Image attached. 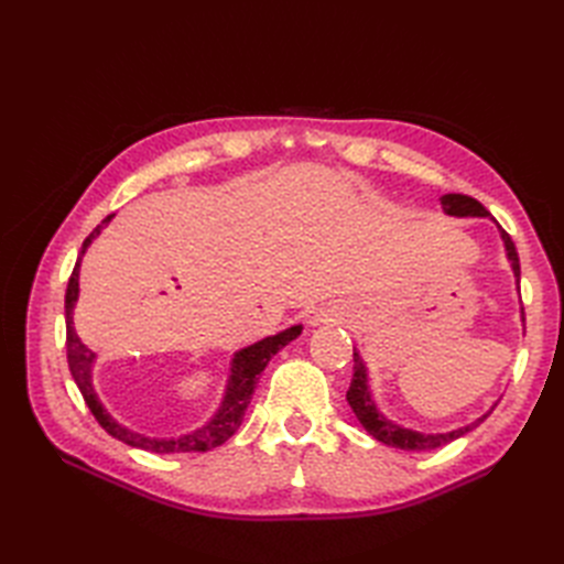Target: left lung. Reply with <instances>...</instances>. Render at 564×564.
I'll return each instance as SVG.
<instances>
[{"instance_id":"left-lung-1","label":"left lung","mask_w":564,"mask_h":564,"mask_svg":"<svg viewBox=\"0 0 564 564\" xmlns=\"http://www.w3.org/2000/svg\"><path fill=\"white\" fill-rule=\"evenodd\" d=\"M440 202H442V209H445V214H449V216H489V212L482 207V204L473 199V197H468V195H456L454 193V195H445ZM501 237H503L510 265H513V272L518 278V284H520V259H518V251H516V242L510 240V235L503 228H501ZM522 315H524V308H522ZM352 360H355L352 381H350V388L346 392V400L355 412L357 421L362 423V429L373 440L383 442V445H388V447L404 449V452H429V449L445 447V445H449L452 440L477 429V425H480L494 412V406H491L485 416L473 421L470 425H466V429H458V431H452V433L425 435V433H416V431H409V429H400L398 423H392L390 419H386L377 409V404H373V400L369 395V388H367V369L360 360V355L352 352Z\"/></svg>"}]
</instances>
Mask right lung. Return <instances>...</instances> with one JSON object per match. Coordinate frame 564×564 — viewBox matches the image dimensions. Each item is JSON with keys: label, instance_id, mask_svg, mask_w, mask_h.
Returning a JSON list of instances; mask_svg holds the SVG:
<instances>
[{"label": "right lung", "instance_id": "right-lung-1", "mask_svg": "<svg viewBox=\"0 0 564 564\" xmlns=\"http://www.w3.org/2000/svg\"><path fill=\"white\" fill-rule=\"evenodd\" d=\"M110 218H112V214L108 218H104V224L96 226V230L87 237V240H84L82 253L91 245L94 237L100 232V228H104ZM82 253H79V259H82ZM79 259L73 268V275H70V280H67V289H65V350H67V367H70V373L82 392V398H84V402H87L89 412L94 414L100 429L110 433L112 437L122 440L129 447H139V449L155 452V454L209 452L218 445H224V442L228 437H232L235 431L240 429V423L245 419V412H247V406L253 395V388H256V383H259L261 371L270 362V357L275 355L280 348H284L289 340H294L301 334V324H296V327H289L275 336H268V338L259 340V344H253L235 355L226 400H224V404H220L218 414L207 425H202L199 431H193V433L181 435V437H162V440L145 437L141 433H133V431L124 429V425H119L96 398V390L91 386V362L96 355L82 344L79 336L75 334V327H73V308H75L77 292H79V282H77Z\"/></svg>", "mask_w": 564, "mask_h": 564}]
</instances>
